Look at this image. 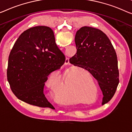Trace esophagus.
<instances>
[{"mask_svg": "<svg viewBox=\"0 0 132 132\" xmlns=\"http://www.w3.org/2000/svg\"><path fill=\"white\" fill-rule=\"evenodd\" d=\"M66 62H67V63L66 62H65V64L66 63V64H68V63H69V59L68 58H66Z\"/></svg>", "mask_w": 132, "mask_h": 132, "instance_id": "obj_1", "label": "esophagus"}]
</instances>
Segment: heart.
<instances>
[{"label": "heart", "mask_w": 132, "mask_h": 132, "mask_svg": "<svg viewBox=\"0 0 132 132\" xmlns=\"http://www.w3.org/2000/svg\"><path fill=\"white\" fill-rule=\"evenodd\" d=\"M77 76L76 72H70L66 74L65 79L63 83L62 82L59 75L53 73L49 76L46 81V85L47 88L50 90L51 92L55 95L57 94L61 88L62 87L59 96L60 98V103L66 104H75L78 102V99L75 96L76 92V88L72 84V79ZM80 95H84L87 100L93 99L95 95V90L92 89H80L79 91Z\"/></svg>", "instance_id": "obj_1"}]
</instances>
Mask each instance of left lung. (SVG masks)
<instances>
[{"label": "left lung", "mask_w": 132, "mask_h": 132, "mask_svg": "<svg viewBox=\"0 0 132 132\" xmlns=\"http://www.w3.org/2000/svg\"><path fill=\"white\" fill-rule=\"evenodd\" d=\"M77 52L69 59L74 66L84 69L97 80L103 94L102 105L114 95L119 83L117 54L111 41L103 31L83 27L75 38Z\"/></svg>", "instance_id": "left-lung-1"}]
</instances>
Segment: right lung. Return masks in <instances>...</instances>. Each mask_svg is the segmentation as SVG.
Masks as SVG:
<instances>
[{
  "instance_id": "1",
  "label": "right lung",
  "mask_w": 132,
  "mask_h": 132,
  "mask_svg": "<svg viewBox=\"0 0 132 132\" xmlns=\"http://www.w3.org/2000/svg\"><path fill=\"white\" fill-rule=\"evenodd\" d=\"M65 56L57 46L50 27L37 26L21 34L10 53L7 78L18 99L31 105L50 107L44 94L48 76L59 69Z\"/></svg>"
}]
</instances>
